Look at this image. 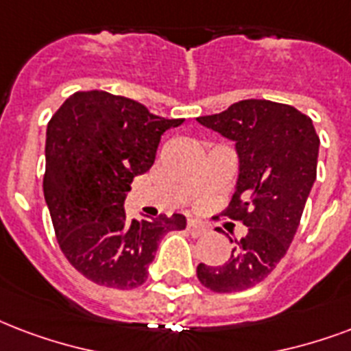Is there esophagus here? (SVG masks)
<instances>
[{
  "mask_svg": "<svg viewBox=\"0 0 351 351\" xmlns=\"http://www.w3.org/2000/svg\"><path fill=\"white\" fill-rule=\"evenodd\" d=\"M187 232L193 235V237H200V235H204L208 232V226H204L199 221H189L187 223Z\"/></svg>",
  "mask_w": 351,
  "mask_h": 351,
  "instance_id": "34e87169",
  "label": "esophagus"
}]
</instances>
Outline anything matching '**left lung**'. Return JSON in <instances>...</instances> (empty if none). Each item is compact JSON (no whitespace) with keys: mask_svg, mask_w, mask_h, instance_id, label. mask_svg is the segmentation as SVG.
I'll use <instances>...</instances> for the list:
<instances>
[{"mask_svg":"<svg viewBox=\"0 0 351 351\" xmlns=\"http://www.w3.org/2000/svg\"><path fill=\"white\" fill-rule=\"evenodd\" d=\"M197 121L235 141L239 180L223 215L248 226L228 261L200 263L197 278L213 293H237L263 282L293 243L317 178L320 140L311 117L265 99H245Z\"/></svg>","mask_w":351,"mask_h":351,"instance_id":"left-lung-1","label":"left lung"}]
</instances>
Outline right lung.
I'll return each instance as SVG.
<instances>
[{"label":"right lung","mask_w":351,"mask_h":351,"mask_svg":"<svg viewBox=\"0 0 351 351\" xmlns=\"http://www.w3.org/2000/svg\"><path fill=\"white\" fill-rule=\"evenodd\" d=\"M182 123L103 90L75 92L47 123L45 202L60 250L93 283L140 287L158 241L186 228L180 213L152 221L125 213L134 176L151 169L162 134Z\"/></svg>","instance_id":"1"}]
</instances>
